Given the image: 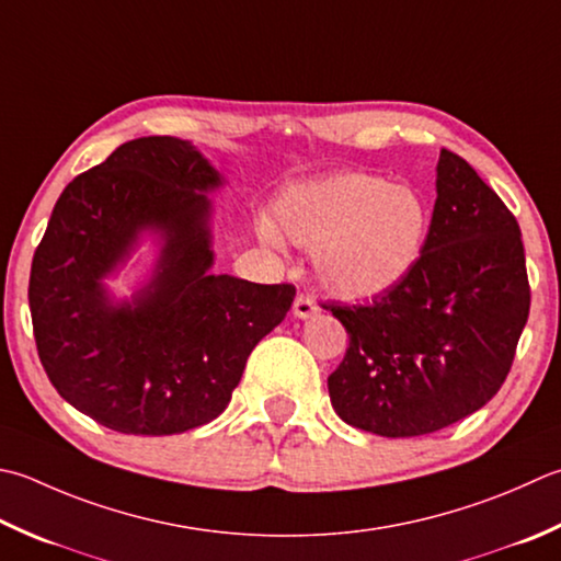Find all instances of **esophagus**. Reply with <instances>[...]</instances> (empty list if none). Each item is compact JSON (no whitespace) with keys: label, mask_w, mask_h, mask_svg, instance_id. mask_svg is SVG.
Masks as SVG:
<instances>
[{"label":"esophagus","mask_w":561,"mask_h":561,"mask_svg":"<svg viewBox=\"0 0 561 561\" xmlns=\"http://www.w3.org/2000/svg\"><path fill=\"white\" fill-rule=\"evenodd\" d=\"M291 311H294L296 318H301V321H306V318H313L321 309H318V304L313 299H309V296H296Z\"/></svg>","instance_id":"esophagus-1"}]
</instances>
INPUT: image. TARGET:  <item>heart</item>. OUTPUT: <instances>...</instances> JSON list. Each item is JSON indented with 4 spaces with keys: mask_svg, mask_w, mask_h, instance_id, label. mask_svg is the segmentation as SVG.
<instances>
[{
    "mask_svg": "<svg viewBox=\"0 0 561 561\" xmlns=\"http://www.w3.org/2000/svg\"><path fill=\"white\" fill-rule=\"evenodd\" d=\"M274 226L313 250L321 287L345 301H369L409 277L431 236V208L403 184L345 170L287 186L272 206ZM277 243V233L262 226Z\"/></svg>",
    "mask_w": 561,
    "mask_h": 561,
    "instance_id": "obj_1",
    "label": "heart"
}]
</instances>
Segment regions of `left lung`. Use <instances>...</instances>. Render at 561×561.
<instances>
[{"mask_svg": "<svg viewBox=\"0 0 561 561\" xmlns=\"http://www.w3.org/2000/svg\"><path fill=\"white\" fill-rule=\"evenodd\" d=\"M419 265L367 306L331 309L350 335L328 377L335 413L381 437H419L486 405L530 313L520 228L499 194L440 150Z\"/></svg>", "mask_w": 561, "mask_h": 561, "instance_id": "left-lung-1", "label": "left lung"}]
</instances>
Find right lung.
<instances>
[{
  "instance_id": "1",
  "label": "right lung",
  "mask_w": 561,
  "mask_h": 561,
  "mask_svg": "<svg viewBox=\"0 0 561 561\" xmlns=\"http://www.w3.org/2000/svg\"><path fill=\"white\" fill-rule=\"evenodd\" d=\"M224 174L190 140L148 136L75 178L33 255L28 306L60 397L126 435H174L226 411L245 362L284 321L291 284L216 274ZM146 237L159 252L130 297L106 278Z\"/></svg>"
}]
</instances>
